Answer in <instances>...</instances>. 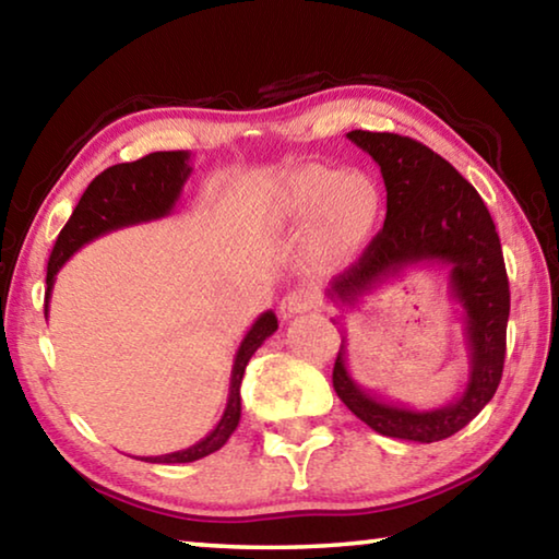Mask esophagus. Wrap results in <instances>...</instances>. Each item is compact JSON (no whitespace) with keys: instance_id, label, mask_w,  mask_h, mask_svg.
<instances>
[{"instance_id":"1","label":"esophagus","mask_w":559,"mask_h":559,"mask_svg":"<svg viewBox=\"0 0 559 559\" xmlns=\"http://www.w3.org/2000/svg\"><path fill=\"white\" fill-rule=\"evenodd\" d=\"M316 293L313 290H293L288 296H283L278 302V313L283 320L298 318L302 313H308L310 308H316Z\"/></svg>"}]
</instances>
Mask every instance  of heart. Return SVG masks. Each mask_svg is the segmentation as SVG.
Wrapping results in <instances>:
<instances>
[{
    "label": "heart",
    "instance_id": "heart-1",
    "mask_svg": "<svg viewBox=\"0 0 559 559\" xmlns=\"http://www.w3.org/2000/svg\"><path fill=\"white\" fill-rule=\"evenodd\" d=\"M263 216L273 229L296 231L310 224L316 257L343 263L372 239L382 216V194L362 173L302 167L271 189Z\"/></svg>",
    "mask_w": 559,
    "mask_h": 559
}]
</instances>
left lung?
Wrapping results in <instances>:
<instances>
[{"mask_svg":"<svg viewBox=\"0 0 559 559\" xmlns=\"http://www.w3.org/2000/svg\"><path fill=\"white\" fill-rule=\"evenodd\" d=\"M347 140L380 165L386 219L359 261L333 278L325 298L337 308H355L406 269H447L451 300L461 308L468 382L437 409L382 400L349 372L343 333L333 386L347 409L382 437L419 443L449 439L493 400L503 377L510 290L496 224L468 179L427 145L370 130L347 132Z\"/></svg>","mask_w":559,"mask_h":559,"instance_id":"1","label":"left lung"}]
</instances>
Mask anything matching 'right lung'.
Returning <instances> with one entry per match:
<instances>
[{
    "mask_svg": "<svg viewBox=\"0 0 559 559\" xmlns=\"http://www.w3.org/2000/svg\"><path fill=\"white\" fill-rule=\"evenodd\" d=\"M187 150L175 153H150L135 163L112 165L106 173H100L83 192L81 202L75 204L71 219L59 234L53 243L49 269H46V302L44 316H49V300L56 283V273L63 269L75 251L98 239L103 234L126 229V226L145 224L163 219L175 212V204L182 194L187 177L192 175ZM278 330V318L273 310L261 313L253 325L246 330L239 349L234 355L229 400L216 427L206 433L202 441L192 443L189 449L163 453V456H140L147 463H192L210 453L219 451L231 433L239 427L241 419V380L249 365L251 355L263 345V340L271 337ZM138 459V456H135Z\"/></svg>",
    "mask_w": 559,
    "mask_h": 559,
    "instance_id": "right-lung-1",
    "label": "right lung"
}]
</instances>
